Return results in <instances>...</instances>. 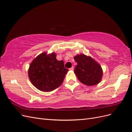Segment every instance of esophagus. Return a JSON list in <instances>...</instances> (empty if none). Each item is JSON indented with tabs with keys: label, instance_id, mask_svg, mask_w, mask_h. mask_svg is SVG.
Masks as SVG:
<instances>
[{
	"label": "esophagus",
	"instance_id": "1",
	"mask_svg": "<svg viewBox=\"0 0 132 132\" xmlns=\"http://www.w3.org/2000/svg\"><path fill=\"white\" fill-rule=\"evenodd\" d=\"M69 70H74V67H72L71 68H69Z\"/></svg>",
	"mask_w": 132,
	"mask_h": 132
}]
</instances>
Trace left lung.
<instances>
[{
	"label": "left lung",
	"mask_w": 132,
	"mask_h": 132,
	"mask_svg": "<svg viewBox=\"0 0 132 132\" xmlns=\"http://www.w3.org/2000/svg\"><path fill=\"white\" fill-rule=\"evenodd\" d=\"M74 59L77 63L74 73L80 81L89 86L96 85L100 82L102 70L96 62L84 54H78Z\"/></svg>",
	"instance_id": "left-lung-1"
}]
</instances>
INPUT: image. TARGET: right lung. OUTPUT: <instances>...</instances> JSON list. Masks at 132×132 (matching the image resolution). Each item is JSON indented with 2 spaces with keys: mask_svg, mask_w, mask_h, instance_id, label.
Wrapping results in <instances>:
<instances>
[{
  "mask_svg": "<svg viewBox=\"0 0 132 132\" xmlns=\"http://www.w3.org/2000/svg\"><path fill=\"white\" fill-rule=\"evenodd\" d=\"M68 69L63 61H58L56 55L43 53L32 62L29 77L32 84L39 90L51 91L61 85Z\"/></svg>",
  "mask_w": 132,
  "mask_h": 132,
  "instance_id": "right-lung-1",
  "label": "right lung"
}]
</instances>
